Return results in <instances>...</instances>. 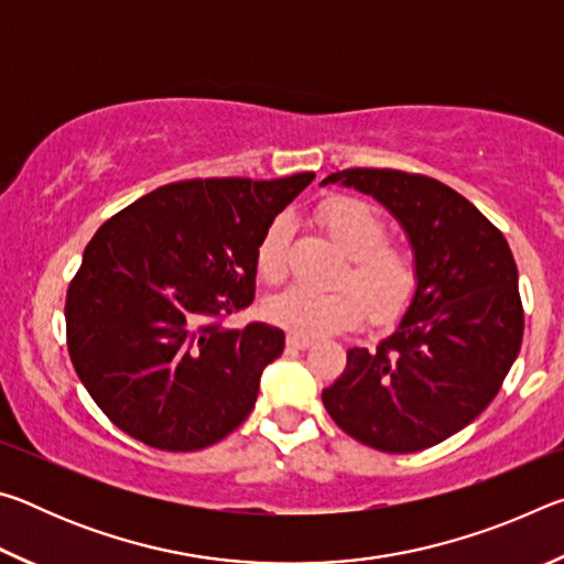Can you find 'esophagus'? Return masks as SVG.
I'll list each match as a JSON object with an SVG mask.
<instances>
[{
    "label": "esophagus",
    "instance_id": "esophagus-1",
    "mask_svg": "<svg viewBox=\"0 0 564 564\" xmlns=\"http://www.w3.org/2000/svg\"><path fill=\"white\" fill-rule=\"evenodd\" d=\"M285 343H289V346L295 350H305V348H311L313 340L305 336H295V333H289V336H285Z\"/></svg>",
    "mask_w": 564,
    "mask_h": 564
}]
</instances>
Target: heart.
Returning a JSON list of instances; mask_svg holds the SVG:
<instances>
[{"label":"heart","mask_w":564,"mask_h":564,"mask_svg":"<svg viewBox=\"0 0 564 564\" xmlns=\"http://www.w3.org/2000/svg\"><path fill=\"white\" fill-rule=\"evenodd\" d=\"M318 218L348 253V265L338 275V283L346 285L333 291L291 285L265 301V318L305 338L333 336L356 326L362 311L376 326L400 318L417 289V263L405 246L388 241L383 216L360 198L333 196L321 204ZM291 236V216H275L263 231L256 246V271L263 281H283Z\"/></svg>","instance_id":"obj_1"}]
</instances>
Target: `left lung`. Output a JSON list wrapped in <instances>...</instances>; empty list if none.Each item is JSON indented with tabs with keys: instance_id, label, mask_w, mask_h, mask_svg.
Listing matches in <instances>:
<instances>
[{
	"instance_id": "1",
	"label": "left lung",
	"mask_w": 564,
	"mask_h": 564,
	"mask_svg": "<svg viewBox=\"0 0 564 564\" xmlns=\"http://www.w3.org/2000/svg\"><path fill=\"white\" fill-rule=\"evenodd\" d=\"M326 184L373 196L398 218L417 263V289L376 350H348L323 405L362 445L425 451L470 425L510 373L524 330L518 265L498 228L431 176L346 169Z\"/></svg>"
}]
</instances>
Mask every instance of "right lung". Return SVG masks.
Here are the masks:
<instances>
[{"instance_id":"add662e5","label":"right lung","mask_w":564,"mask_h":564,"mask_svg":"<svg viewBox=\"0 0 564 564\" xmlns=\"http://www.w3.org/2000/svg\"><path fill=\"white\" fill-rule=\"evenodd\" d=\"M313 178L178 181L94 234L66 293V346L119 431L188 453L248 417L285 336L221 321L253 303L256 246Z\"/></svg>"}]
</instances>
